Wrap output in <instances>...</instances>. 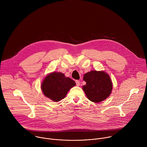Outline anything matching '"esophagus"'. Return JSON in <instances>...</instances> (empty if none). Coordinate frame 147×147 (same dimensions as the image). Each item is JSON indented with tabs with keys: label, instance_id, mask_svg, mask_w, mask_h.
Instances as JSON below:
<instances>
[{
	"label": "esophagus",
	"instance_id": "obj_1",
	"mask_svg": "<svg viewBox=\"0 0 147 147\" xmlns=\"http://www.w3.org/2000/svg\"><path fill=\"white\" fill-rule=\"evenodd\" d=\"M75 82H76V85H77L78 86H80V81H79V80H76Z\"/></svg>",
	"mask_w": 147,
	"mask_h": 147
}]
</instances>
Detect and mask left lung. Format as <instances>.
I'll return each instance as SVG.
<instances>
[{
    "label": "left lung",
    "instance_id": "8db88e82",
    "mask_svg": "<svg viewBox=\"0 0 147 147\" xmlns=\"http://www.w3.org/2000/svg\"><path fill=\"white\" fill-rule=\"evenodd\" d=\"M83 80L86 85L83 86V90L92 102L99 103L111 94L113 83L109 74L105 71H90L84 74Z\"/></svg>",
    "mask_w": 147,
    "mask_h": 147
}]
</instances>
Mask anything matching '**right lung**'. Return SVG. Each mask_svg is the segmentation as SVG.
<instances>
[{
  "label": "right lung",
  "mask_w": 147,
  "mask_h": 147,
  "mask_svg": "<svg viewBox=\"0 0 147 147\" xmlns=\"http://www.w3.org/2000/svg\"><path fill=\"white\" fill-rule=\"evenodd\" d=\"M76 83L62 72H53L46 75L41 85L43 94L54 102H58L65 97L71 88Z\"/></svg>",
  "instance_id": "right-lung-1"
}]
</instances>
